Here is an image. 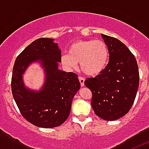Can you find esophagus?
I'll return each instance as SVG.
<instances>
[{
  "instance_id": "34e87169",
  "label": "esophagus",
  "mask_w": 149,
  "mask_h": 149,
  "mask_svg": "<svg viewBox=\"0 0 149 149\" xmlns=\"http://www.w3.org/2000/svg\"><path fill=\"white\" fill-rule=\"evenodd\" d=\"M78 79H79V81H80V83H81V86H84V81H85V79H84L83 77H81V76L78 77Z\"/></svg>"
}]
</instances>
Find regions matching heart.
Listing matches in <instances>:
<instances>
[{"instance_id":"obj_1","label":"heart","mask_w":149,"mask_h":149,"mask_svg":"<svg viewBox=\"0 0 149 149\" xmlns=\"http://www.w3.org/2000/svg\"><path fill=\"white\" fill-rule=\"evenodd\" d=\"M68 54L62 55L63 64L74 68L80 63L81 69L89 76H97L106 68L110 53L108 47L102 40H78L70 45Z\"/></svg>"}]
</instances>
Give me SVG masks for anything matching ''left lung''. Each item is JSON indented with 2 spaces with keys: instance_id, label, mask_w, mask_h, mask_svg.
I'll use <instances>...</instances> for the list:
<instances>
[{
  "instance_id": "obj_1",
  "label": "left lung",
  "mask_w": 149,
  "mask_h": 149,
  "mask_svg": "<svg viewBox=\"0 0 149 149\" xmlns=\"http://www.w3.org/2000/svg\"><path fill=\"white\" fill-rule=\"evenodd\" d=\"M109 49L106 68L84 82L92 92L91 105L95 113L107 121L119 119L128 113L136 98L139 74L134 55L116 38L101 34Z\"/></svg>"
}]
</instances>
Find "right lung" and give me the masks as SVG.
<instances>
[{
	"label": "right lung",
	"instance_id": "1",
	"mask_svg": "<svg viewBox=\"0 0 149 149\" xmlns=\"http://www.w3.org/2000/svg\"><path fill=\"white\" fill-rule=\"evenodd\" d=\"M41 60L46 72V81L40 92L23 86L22 74L30 62ZM61 51L53 39L39 38L17 56L11 80L13 96L22 116L37 127L60 125L69 116L74 96L81 87L77 74L58 69Z\"/></svg>",
	"mask_w": 149,
	"mask_h": 149
}]
</instances>
